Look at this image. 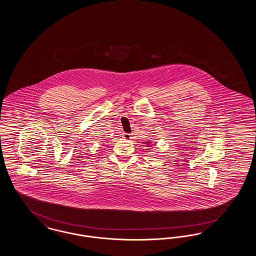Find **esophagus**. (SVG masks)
Wrapping results in <instances>:
<instances>
[{
  "instance_id": "34e87169",
  "label": "esophagus",
  "mask_w": 256,
  "mask_h": 256,
  "mask_svg": "<svg viewBox=\"0 0 256 256\" xmlns=\"http://www.w3.org/2000/svg\"><path fill=\"white\" fill-rule=\"evenodd\" d=\"M122 137L126 139V140H130L132 138V134H122Z\"/></svg>"
}]
</instances>
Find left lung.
I'll return each instance as SVG.
<instances>
[{
	"label": "left lung",
	"instance_id": "8db88e82",
	"mask_svg": "<svg viewBox=\"0 0 256 256\" xmlns=\"http://www.w3.org/2000/svg\"><path fill=\"white\" fill-rule=\"evenodd\" d=\"M146 143H148V142H146Z\"/></svg>",
	"mask_w": 256,
	"mask_h": 256
}]
</instances>
